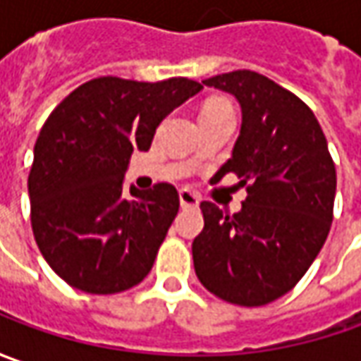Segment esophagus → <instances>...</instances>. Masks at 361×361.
I'll list each match as a JSON object with an SVG mask.
<instances>
[{
	"instance_id": "obj_1",
	"label": "esophagus",
	"mask_w": 361,
	"mask_h": 361,
	"mask_svg": "<svg viewBox=\"0 0 361 361\" xmlns=\"http://www.w3.org/2000/svg\"><path fill=\"white\" fill-rule=\"evenodd\" d=\"M178 199H180V207L183 209H197L199 207V197L195 195V192H190L187 188H183L180 192H178Z\"/></svg>"
}]
</instances>
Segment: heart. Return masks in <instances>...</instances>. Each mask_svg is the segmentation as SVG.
<instances>
[{
    "instance_id": "1",
    "label": "heart",
    "mask_w": 361,
    "mask_h": 361,
    "mask_svg": "<svg viewBox=\"0 0 361 361\" xmlns=\"http://www.w3.org/2000/svg\"><path fill=\"white\" fill-rule=\"evenodd\" d=\"M207 106H227L225 102H221V100H213V102H209Z\"/></svg>"
}]
</instances>
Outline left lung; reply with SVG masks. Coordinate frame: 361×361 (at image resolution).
Returning a JSON list of instances; mask_svg holds the SVG:
<instances>
[{
	"mask_svg": "<svg viewBox=\"0 0 361 361\" xmlns=\"http://www.w3.org/2000/svg\"><path fill=\"white\" fill-rule=\"evenodd\" d=\"M202 84L241 106L233 157L211 183L237 174L247 199L235 215L202 202L195 271L216 298L259 307L291 291L322 251L334 221L336 166L310 106L273 80L237 70Z\"/></svg>",
	"mask_w": 361,
	"mask_h": 361,
	"instance_id": "8db88e82",
	"label": "left lung"
}]
</instances>
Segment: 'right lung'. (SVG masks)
<instances>
[{
  "mask_svg": "<svg viewBox=\"0 0 361 361\" xmlns=\"http://www.w3.org/2000/svg\"><path fill=\"white\" fill-rule=\"evenodd\" d=\"M202 86L188 78L104 76L66 96L42 126L27 176L32 229L44 259L80 291L110 295L138 285L178 213L169 183L130 187L134 150H148L174 108Z\"/></svg>",
  "mask_w": 361,
  "mask_h": 361,
  "instance_id": "right-lung-1",
  "label": "right lung"
}]
</instances>
